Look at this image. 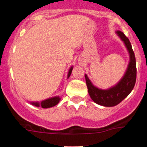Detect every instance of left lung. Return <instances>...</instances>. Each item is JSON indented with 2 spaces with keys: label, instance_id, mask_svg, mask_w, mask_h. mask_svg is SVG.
<instances>
[{
  "label": "left lung",
  "instance_id": "1",
  "mask_svg": "<svg viewBox=\"0 0 147 147\" xmlns=\"http://www.w3.org/2000/svg\"><path fill=\"white\" fill-rule=\"evenodd\" d=\"M119 38L124 42L129 55V62L125 74L120 81L114 86L102 90L94 86L85 74V80L90 96L95 103L105 107H113L120 103L131 93L136 81V62L134 51L129 39L121 31L115 32Z\"/></svg>",
  "mask_w": 147,
  "mask_h": 147
}]
</instances>
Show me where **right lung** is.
Masks as SVG:
<instances>
[{"mask_svg": "<svg viewBox=\"0 0 147 147\" xmlns=\"http://www.w3.org/2000/svg\"><path fill=\"white\" fill-rule=\"evenodd\" d=\"M72 70H73V66H71L70 67L69 71H68V74H67V79L70 77L71 74V72H72ZM60 97L59 96H54V97H51V98H47V99L43 100L41 102H31L30 103L32 104V105L35 106V107H41L42 108H49V107H52L55 105H57L58 103L60 101Z\"/></svg>", "mask_w": 147, "mask_h": 147, "instance_id": "right-lung-1", "label": "right lung"}]
</instances>
